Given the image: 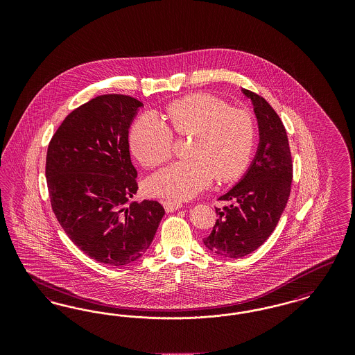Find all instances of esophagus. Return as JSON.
<instances>
[{
	"mask_svg": "<svg viewBox=\"0 0 355 355\" xmlns=\"http://www.w3.org/2000/svg\"><path fill=\"white\" fill-rule=\"evenodd\" d=\"M162 205H164V207H165V210H166L168 213L175 211V210H178V209H181V207L184 206L182 202L173 201V200H166V201H164V202H162Z\"/></svg>",
	"mask_w": 355,
	"mask_h": 355,
	"instance_id": "1",
	"label": "esophagus"
}]
</instances>
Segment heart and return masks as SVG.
Returning a JSON list of instances; mask_svg holds the SVG:
<instances>
[{
    "label": "heart",
    "instance_id": "1",
    "mask_svg": "<svg viewBox=\"0 0 355 355\" xmlns=\"http://www.w3.org/2000/svg\"><path fill=\"white\" fill-rule=\"evenodd\" d=\"M165 116L178 135L193 133L191 157L152 174L146 182L152 196L185 201L214 178L229 182L245 171L255 141V123L248 110L229 107L211 94L191 93L170 102ZM130 146L144 165L157 166L171 155V129L157 114L145 113L132 128Z\"/></svg>",
    "mask_w": 355,
    "mask_h": 355
}]
</instances>
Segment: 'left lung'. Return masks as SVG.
Wrapping results in <instances>:
<instances>
[{
	"mask_svg": "<svg viewBox=\"0 0 355 355\" xmlns=\"http://www.w3.org/2000/svg\"><path fill=\"white\" fill-rule=\"evenodd\" d=\"M253 103L259 144L253 161L220 200L230 205L216 207L218 220L203 245L213 253L242 258L257 250L274 232L290 196L293 164L286 130L265 98L242 89Z\"/></svg>",
	"mask_w": 355,
	"mask_h": 355,
	"instance_id": "obj_1",
	"label": "left lung"
}]
</instances>
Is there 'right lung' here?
<instances>
[{
  "instance_id": "add662e5",
  "label": "right lung",
  "mask_w": 355,
  "mask_h": 355,
  "mask_svg": "<svg viewBox=\"0 0 355 355\" xmlns=\"http://www.w3.org/2000/svg\"><path fill=\"white\" fill-rule=\"evenodd\" d=\"M144 103L98 96L69 114L46 155L51 209L73 243L94 261L125 266L150 248L165 210L157 201L129 203L138 185L129 129Z\"/></svg>"
}]
</instances>
